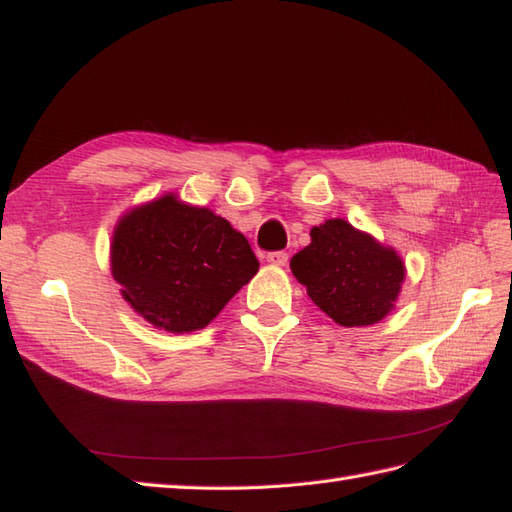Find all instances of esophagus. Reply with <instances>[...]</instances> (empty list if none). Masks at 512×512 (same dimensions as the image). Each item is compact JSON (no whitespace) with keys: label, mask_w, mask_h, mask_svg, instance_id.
Instances as JSON below:
<instances>
[{"label":"esophagus","mask_w":512,"mask_h":512,"mask_svg":"<svg viewBox=\"0 0 512 512\" xmlns=\"http://www.w3.org/2000/svg\"><path fill=\"white\" fill-rule=\"evenodd\" d=\"M266 262L270 266H286L288 264V253H284V250H277V253H268Z\"/></svg>","instance_id":"esophagus-1"}]
</instances>
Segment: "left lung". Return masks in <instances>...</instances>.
I'll list each match as a JSON object with an SVG mask.
<instances>
[{
    "label": "left lung",
    "instance_id": "obj_1",
    "mask_svg": "<svg viewBox=\"0 0 512 512\" xmlns=\"http://www.w3.org/2000/svg\"><path fill=\"white\" fill-rule=\"evenodd\" d=\"M290 270L308 297L343 328L383 321L394 310L407 273L394 248L341 217L310 228V244L290 259Z\"/></svg>",
    "mask_w": 512,
    "mask_h": 512
}]
</instances>
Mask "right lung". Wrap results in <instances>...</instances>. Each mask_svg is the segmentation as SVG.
<instances>
[{"label": "right lung", "mask_w": 512, "mask_h": 512, "mask_svg": "<svg viewBox=\"0 0 512 512\" xmlns=\"http://www.w3.org/2000/svg\"><path fill=\"white\" fill-rule=\"evenodd\" d=\"M110 266L134 312L173 334L206 328L259 270L248 239L231 222L176 193L121 215Z\"/></svg>", "instance_id": "obj_1"}]
</instances>
